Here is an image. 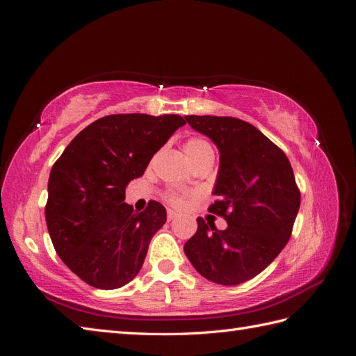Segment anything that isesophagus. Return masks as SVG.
<instances>
[{"label":"esophagus","instance_id":"obj_1","mask_svg":"<svg viewBox=\"0 0 356 356\" xmlns=\"http://www.w3.org/2000/svg\"><path fill=\"white\" fill-rule=\"evenodd\" d=\"M177 217H178V213H177V212H174V211H168V215H166L168 221H174Z\"/></svg>","mask_w":356,"mask_h":356}]
</instances>
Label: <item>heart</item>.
<instances>
[{
	"mask_svg": "<svg viewBox=\"0 0 356 356\" xmlns=\"http://www.w3.org/2000/svg\"><path fill=\"white\" fill-rule=\"evenodd\" d=\"M184 152L191 160L193 165L199 163L202 160L213 159V149L211 144L200 136H191L184 143ZM165 199L175 208H184L190 200L188 195H179V193H166Z\"/></svg>",
	"mask_w": 356,
	"mask_h": 356,
	"instance_id": "heart-1",
	"label": "heart"
}]
</instances>
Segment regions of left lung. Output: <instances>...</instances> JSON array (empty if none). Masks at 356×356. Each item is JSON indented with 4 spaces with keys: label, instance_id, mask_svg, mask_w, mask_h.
Here are the masks:
<instances>
[{
    "label": "left lung",
    "instance_id": "8db88e82",
    "mask_svg": "<svg viewBox=\"0 0 356 356\" xmlns=\"http://www.w3.org/2000/svg\"><path fill=\"white\" fill-rule=\"evenodd\" d=\"M220 149V170L208 208L229 227L197 218L184 245L193 267L208 281L238 285L257 276L288 243L300 208V190L285 153L257 127L234 117L186 115Z\"/></svg>",
    "mask_w": 356,
    "mask_h": 356
}]
</instances>
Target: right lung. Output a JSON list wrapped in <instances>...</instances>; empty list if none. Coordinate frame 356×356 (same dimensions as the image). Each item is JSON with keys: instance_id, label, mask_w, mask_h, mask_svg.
<instances>
[{"instance_id": "add662e5", "label": "right lung", "mask_w": 356, "mask_h": 356, "mask_svg": "<svg viewBox=\"0 0 356 356\" xmlns=\"http://www.w3.org/2000/svg\"><path fill=\"white\" fill-rule=\"evenodd\" d=\"M186 120L177 114H111L75 136L49 177L46 222L53 246L81 281L99 289L129 284L144 264L166 209L124 203L129 182Z\"/></svg>"}]
</instances>
